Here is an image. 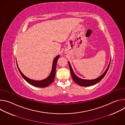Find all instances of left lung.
Wrapping results in <instances>:
<instances>
[{
	"label": "left lung",
	"instance_id": "left-lung-1",
	"mask_svg": "<svg viewBox=\"0 0 125 125\" xmlns=\"http://www.w3.org/2000/svg\"><path fill=\"white\" fill-rule=\"evenodd\" d=\"M111 62V60H110ZM110 63L107 68V69L106 70V71L104 72V73L101 75L99 77L94 79V80H83L82 79H80L79 78H78L74 73L73 70L71 67V66L69 63V62H68L69 63V68L70 70V72H71V76H72V79L74 80V81L77 83L78 84L80 85V86H91L93 85H94L96 83H98L99 82H100L105 76V75H106V74L107 72V71L108 70V69L109 68L110 65Z\"/></svg>",
	"mask_w": 125,
	"mask_h": 125
}]
</instances>
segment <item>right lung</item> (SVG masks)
<instances>
[{"instance_id":"1","label":"right lung","mask_w":125,"mask_h":125,"mask_svg":"<svg viewBox=\"0 0 125 125\" xmlns=\"http://www.w3.org/2000/svg\"><path fill=\"white\" fill-rule=\"evenodd\" d=\"M60 56L58 55L53 60V65H52V68L50 74L49 76L45 79L42 80V81H34L32 80H31L28 78H27L25 76L23 75V74L21 72L20 70L19 69L18 66L17 65V66L18 67V69L19 70V71L20 73L21 74V76L22 77L27 81L30 84L36 86V87H45L49 86L51 83H52L54 80L55 79V71H56V64H57V62Z\"/></svg>"}]
</instances>
